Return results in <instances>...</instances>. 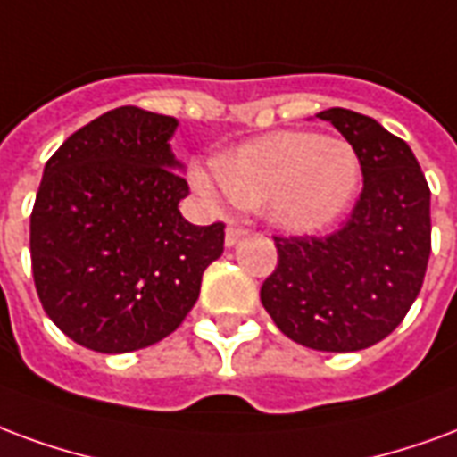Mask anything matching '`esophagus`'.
<instances>
[{
  "mask_svg": "<svg viewBox=\"0 0 457 457\" xmlns=\"http://www.w3.org/2000/svg\"><path fill=\"white\" fill-rule=\"evenodd\" d=\"M243 236H245V228H243V226H238V224L226 226V238H224V241H226V245H228V248L241 241Z\"/></svg>",
  "mask_w": 457,
  "mask_h": 457,
  "instance_id": "esophagus-1",
  "label": "esophagus"
}]
</instances>
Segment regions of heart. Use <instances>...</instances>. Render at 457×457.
I'll return each mask as SVG.
<instances>
[{
    "label": "heart",
    "instance_id": "b5f03b06",
    "mask_svg": "<svg viewBox=\"0 0 457 457\" xmlns=\"http://www.w3.org/2000/svg\"><path fill=\"white\" fill-rule=\"evenodd\" d=\"M216 175L195 162V192L238 206L261 204L265 221L292 236L328 228L351 206L361 185V158L353 145L312 131H278L214 160Z\"/></svg>",
    "mask_w": 457,
    "mask_h": 457
}]
</instances>
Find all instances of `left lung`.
Listing matches in <instances>:
<instances>
[{"label":"left lung","instance_id":"1","mask_svg":"<svg viewBox=\"0 0 457 457\" xmlns=\"http://www.w3.org/2000/svg\"><path fill=\"white\" fill-rule=\"evenodd\" d=\"M358 153L362 192L328 236L275 238L278 268L261 302L282 334L306 348L351 353L389 336L414 304L431 255V189L414 153L375 119L326 109Z\"/></svg>","mask_w":457,"mask_h":457}]
</instances>
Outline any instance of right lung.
Segmentation results:
<instances>
[{
  "instance_id": "right-lung-1",
  "label": "right lung",
  "mask_w": 457,
  "mask_h": 457,
  "mask_svg": "<svg viewBox=\"0 0 457 457\" xmlns=\"http://www.w3.org/2000/svg\"><path fill=\"white\" fill-rule=\"evenodd\" d=\"M178 119L106 112L53 153L31 212V268L46 314L96 353L162 341L224 253V224L179 214L189 192L170 138Z\"/></svg>"
}]
</instances>
